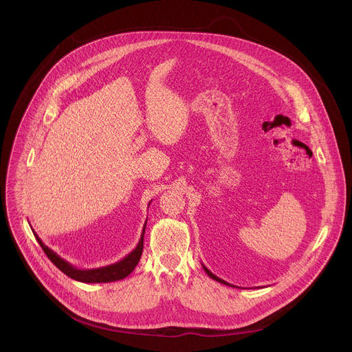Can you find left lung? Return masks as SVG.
Returning <instances> with one entry per match:
<instances>
[{"label": "left lung", "mask_w": 352, "mask_h": 352, "mask_svg": "<svg viewBox=\"0 0 352 352\" xmlns=\"http://www.w3.org/2000/svg\"><path fill=\"white\" fill-rule=\"evenodd\" d=\"M202 266H204V265H202ZM204 269H205V272H206V273H208V276H209V277H212V278H213V280H216V281H219V283H221V284H226V285H230V287H235V285H232V284H230V283H227V281H224V280H221V278H219V277H217V276H214V274H213V273H212V272H210V270H209V269H208V267H206V266H204Z\"/></svg>", "instance_id": "obj_1"}]
</instances>
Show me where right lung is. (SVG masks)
Returning <instances> with one entry per match:
<instances>
[{
    "label": "right lung",
    "instance_id": "obj_1",
    "mask_svg": "<svg viewBox=\"0 0 352 352\" xmlns=\"http://www.w3.org/2000/svg\"><path fill=\"white\" fill-rule=\"evenodd\" d=\"M146 223H147V220H146ZM146 223L143 226L140 239H139L136 248L132 250L131 254H128L124 259H121L117 263H113V265H109V266H104V267H97V269H78V267H74L69 262H67L61 256H58L54 252V250H52L48 246H45L34 231H33V234H34L37 242L40 243L41 249L44 250V254L47 255V258L52 261L68 277H71L76 281H80V283H113V281H118V280H122L126 276H129L133 272V269L136 267V265L139 263L140 256H142V250H143V235H144V230H146Z\"/></svg>",
    "mask_w": 352,
    "mask_h": 352
}]
</instances>
